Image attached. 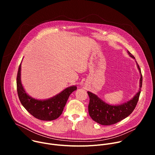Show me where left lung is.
<instances>
[{
    "instance_id": "1",
    "label": "left lung",
    "mask_w": 155,
    "mask_h": 155,
    "mask_svg": "<svg viewBox=\"0 0 155 155\" xmlns=\"http://www.w3.org/2000/svg\"><path fill=\"white\" fill-rule=\"evenodd\" d=\"M129 56L135 59L128 50ZM137 68L140 75L139 80V90L130 100L120 104H109L102 101L96 94L87 91L90 97V104L88 112L91 118L96 123L102 125H111L115 124L127 117L134 110L140 94L142 86V76L141 71L137 62L136 61Z\"/></svg>"
}]
</instances>
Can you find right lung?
Listing matches in <instances>:
<instances>
[{
  "mask_svg": "<svg viewBox=\"0 0 155 155\" xmlns=\"http://www.w3.org/2000/svg\"><path fill=\"white\" fill-rule=\"evenodd\" d=\"M21 62L18 69L16 79L17 91L21 104L29 113L38 120L51 121L57 119L62 114L71 94L77 90L76 85L66 87L58 94L48 99L34 98L26 93L21 83Z\"/></svg>",
  "mask_w": 155,
  "mask_h": 155,
  "instance_id": "right-lung-1",
  "label": "right lung"
}]
</instances>
